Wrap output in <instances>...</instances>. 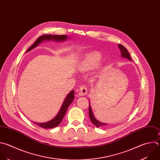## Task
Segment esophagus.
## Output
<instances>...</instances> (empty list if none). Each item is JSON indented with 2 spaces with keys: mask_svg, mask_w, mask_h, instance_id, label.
<instances>
[{
  "mask_svg": "<svg viewBox=\"0 0 160 160\" xmlns=\"http://www.w3.org/2000/svg\"><path fill=\"white\" fill-rule=\"evenodd\" d=\"M87 88L85 85H82V87H80V89H79V92L78 93L80 95L82 96V95H85V94H87Z\"/></svg>",
  "mask_w": 160,
  "mask_h": 160,
  "instance_id": "esophagus-1",
  "label": "esophagus"
}]
</instances>
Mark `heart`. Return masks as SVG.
Segmentation results:
<instances>
[{
	"instance_id": "1",
	"label": "heart",
	"mask_w": 160,
	"mask_h": 160,
	"mask_svg": "<svg viewBox=\"0 0 160 160\" xmlns=\"http://www.w3.org/2000/svg\"><path fill=\"white\" fill-rule=\"evenodd\" d=\"M102 60V56L97 51L87 54L79 65L78 70L82 72H87L98 66Z\"/></svg>"
}]
</instances>
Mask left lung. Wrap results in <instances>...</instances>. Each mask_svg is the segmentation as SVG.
I'll return each instance as SVG.
<instances>
[{"label": "left lung", "mask_w": 160, "mask_h": 160, "mask_svg": "<svg viewBox=\"0 0 160 160\" xmlns=\"http://www.w3.org/2000/svg\"><path fill=\"white\" fill-rule=\"evenodd\" d=\"M118 47H119V48L121 51V55L122 58H127L129 61H131V58L130 57V55H129L128 51L127 50V49L124 46H122L121 44H118ZM88 114H89V117H90V119L92 122L96 127H97V128H103V127H106L108 125V124L100 122L99 121H98L95 118V117L94 116V114L93 113V111H92V107L90 105V100H89V112H88Z\"/></svg>", "instance_id": "1"}]
</instances>
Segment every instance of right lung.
Listing matches in <instances>:
<instances>
[{
	"mask_svg": "<svg viewBox=\"0 0 160 160\" xmlns=\"http://www.w3.org/2000/svg\"><path fill=\"white\" fill-rule=\"evenodd\" d=\"M69 39V36L67 35H52V34H44L42 36H39L37 40L35 41V42L27 50L26 52L31 51V49L35 48L38 44H39L41 42L44 41H52L55 42H62L65 41ZM75 98V95H74V90H72L66 97L65 98L63 103L62 105V107L57 114V115L51 119L49 121L46 122H42V123H39V122H33L34 124L44 129H51V128H54L58 126L62 121V119L63 117L65 116L66 112L68 109V108L69 107V105L71 104V103L73 102V99Z\"/></svg>",
	"mask_w": 160,
	"mask_h": 160,
	"instance_id": "1",
	"label": "right lung"
}]
</instances>
